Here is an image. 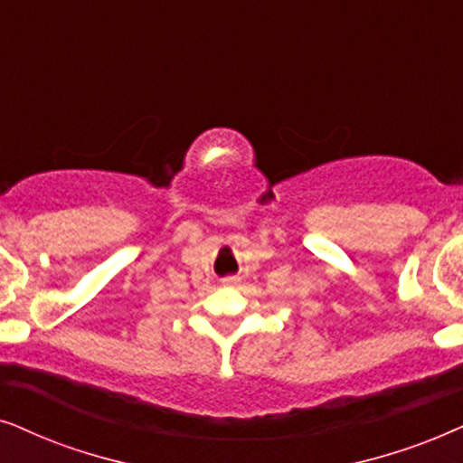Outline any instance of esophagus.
Here are the masks:
<instances>
[{"mask_svg": "<svg viewBox=\"0 0 463 463\" xmlns=\"http://www.w3.org/2000/svg\"><path fill=\"white\" fill-rule=\"evenodd\" d=\"M222 284H224V286H228V288H231V286H237V284H239V278H235V275H231V278H224V279H222Z\"/></svg>", "mask_w": 463, "mask_h": 463, "instance_id": "esophagus-1", "label": "esophagus"}]
</instances>
